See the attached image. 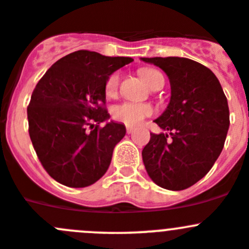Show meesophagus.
I'll list each match as a JSON object with an SVG mask.
<instances>
[{
    "instance_id": "1",
    "label": "esophagus",
    "mask_w": 249,
    "mask_h": 249,
    "mask_svg": "<svg viewBox=\"0 0 249 249\" xmlns=\"http://www.w3.org/2000/svg\"><path fill=\"white\" fill-rule=\"evenodd\" d=\"M133 131H134L133 127H127V133H128V134L133 133Z\"/></svg>"
}]
</instances>
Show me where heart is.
Returning a JSON list of instances; mask_svg holds the SVG:
<instances>
[{"instance_id":"heart-1","label":"heart","mask_w":249,"mask_h":249,"mask_svg":"<svg viewBox=\"0 0 249 249\" xmlns=\"http://www.w3.org/2000/svg\"><path fill=\"white\" fill-rule=\"evenodd\" d=\"M140 74L152 89L156 88L159 81L164 79L161 72H159L156 69H152V68L141 69ZM118 85H120V74L113 72V74L107 77L106 83H105V92H106L107 96H115L117 93ZM152 113L153 107L150 105L134 104V102H123V104L116 105V106H113L112 111H111L113 120L123 123V124H126L128 127L138 126L145 117H149Z\"/></svg>"}]
</instances>
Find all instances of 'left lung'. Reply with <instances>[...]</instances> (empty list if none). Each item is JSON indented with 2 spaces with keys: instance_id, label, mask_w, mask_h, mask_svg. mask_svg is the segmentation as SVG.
<instances>
[{
  "instance_id": "left-lung-1",
  "label": "left lung",
  "mask_w": 249,
  "mask_h": 249,
  "mask_svg": "<svg viewBox=\"0 0 249 249\" xmlns=\"http://www.w3.org/2000/svg\"><path fill=\"white\" fill-rule=\"evenodd\" d=\"M160 68L170 83V101L154 122L168 133H150L142 150L150 179L168 190H184L205 177L222 152L230 127L227 99L216 75L188 58H141Z\"/></svg>"
}]
</instances>
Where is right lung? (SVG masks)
Returning a JSON list of instances; mask_svg holds the SVG:
<instances>
[{"mask_svg": "<svg viewBox=\"0 0 249 249\" xmlns=\"http://www.w3.org/2000/svg\"><path fill=\"white\" fill-rule=\"evenodd\" d=\"M132 61L77 50L54 63L36 84L27 108L29 137L44 169L63 185L90 186L108 169L126 127L108 121L105 83ZM102 122L107 124L100 129Z\"/></svg>", "mask_w": 249, "mask_h": 249, "instance_id": "add662e5", "label": "right lung"}]
</instances>
